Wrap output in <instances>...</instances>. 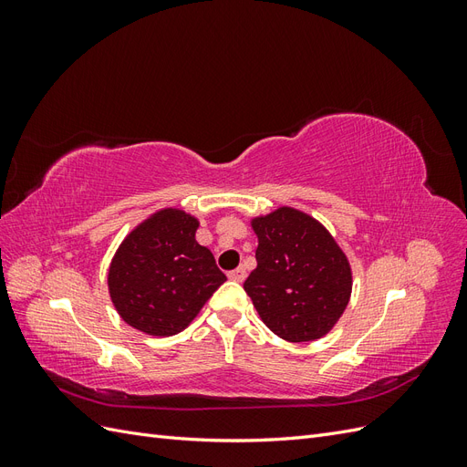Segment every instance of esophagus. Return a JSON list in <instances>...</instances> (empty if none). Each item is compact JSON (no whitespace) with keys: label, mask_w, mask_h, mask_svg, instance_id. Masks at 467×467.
<instances>
[{"label":"esophagus","mask_w":467,"mask_h":467,"mask_svg":"<svg viewBox=\"0 0 467 467\" xmlns=\"http://www.w3.org/2000/svg\"><path fill=\"white\" fill-rule=\"evenodd\" d=\"M228 276H230L232 280H235V282H244V278H245V268H244V266H237V268H234V271L228 273Z\"/></svg>","instance_id":"obj_1"}]
</instances>
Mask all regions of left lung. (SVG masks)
Returning a JSON list of instances; mask_svg holds the SVG:
<instances>
[{
  "label": "left lung",
  "mask_w": 467,
  "mask_h": 467,
  "mask_svg": "<svg viewBox=\"0 0 467 467\" xmlns=\"http://www.w3.org/2000/svg\"><path fill=\"white\" fill-rule=\"evenodd\" d=\"M257 268L244 290L265 325L290 343L329 333L350 298L345 253L319 222L294 208L253 220Z\"/></svg>",
  "instance_id": "8db88e82"
}]
</instances>
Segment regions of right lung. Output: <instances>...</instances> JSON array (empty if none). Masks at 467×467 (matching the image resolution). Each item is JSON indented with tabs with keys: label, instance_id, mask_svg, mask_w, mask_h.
Masks as SVG:
<instances>
[{
	"label": "right lung",
	"instance_id": "right-lung-1",
	"mask_svg": "<svg viewBox=\"0 0 467 467\" xmlns=\"http://www.w3.org/2000/svg\"><path fill=\"white\" fill-rule=\"evenodd\" d=\"M199 222L167 208L124 239L109 268V290L120 317L155 337L181 333L223 282L210 249L199 245Z\"/></svg>",
	"mask_w": 467,
	"mask_h": 467
}]
</instances>
